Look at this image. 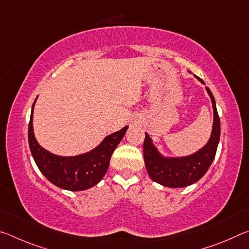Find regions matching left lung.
Listing matches in <instances>:
<instances>
[{
	"instance_id": "left-lung-1",
	"label": "left lung",
	"mask_w": 249,
	"mask_h": 249,
	"mask_svg": "<svg viewBox=\"0 0 249 249\" xmlns=\"http://www.w3.org/2000/svg\"><path fill=\"white\" fill-rule=\"evenodd\" d=\"M195 77L202 84L203 80ZM213 107V126L210 140L196 153L184 157H165L159 153L148 134H145L144 160L147 172L155 182L168 188H183L196 183L203 177L215 157L218 142H220V117L217 114L215 100L212 92L205 87Z\"/></svg>"
}]
</instances>
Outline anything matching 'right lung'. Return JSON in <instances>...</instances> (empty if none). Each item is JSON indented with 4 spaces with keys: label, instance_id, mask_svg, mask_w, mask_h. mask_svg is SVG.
I'll list each match as a JSON object with an SVG mask.
<instances>
[{
    "label": "right lung",
    "instance_id": "add662e5",
    "mask_svg": "<svg viewBox=\"0 0 249 249\" xmlns=\"http://www.w3.org/2000/svg\"><path fill=\"white\" fill-rule=\"evenodd\" d=\"M36 102V100H35ZM33 104L28 125V142L37 167L50 182L69 191H82L94 187L107 171L113 151L123 140L128 126L108 135L88 153L77 156H58L43 148L36 141L33 128Z\"/></svg>",
    "mask_w": 249,
    "mask_h": 249
}]
</instances>
